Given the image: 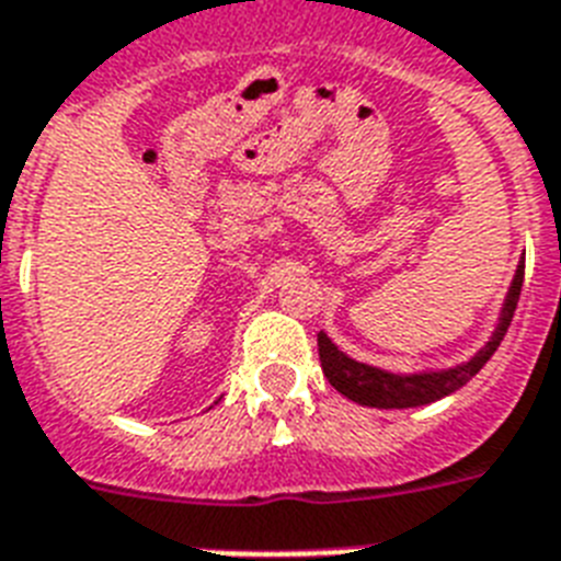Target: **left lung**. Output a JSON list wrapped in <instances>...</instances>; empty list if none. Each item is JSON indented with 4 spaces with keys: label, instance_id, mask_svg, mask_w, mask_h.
Masks as SVG:
<instances>
[{
    "label": "left lung",
    "instance_id": "left-lung-1",
    "mask_svg": "<svg viewBox=\"0 0 561 561\" xmlns=\"http://www.w3.org/2000/svg\"><path fill=\"white\" fill-rule=\"evenodd\" d=\"M522 284L524 263L518 266V272H515L507 304H504V312H501V324L499 330H495V335H492V342L486 344L472 362H466V365L443 370V374L393 376L379 370V367L353 362V358L344 356L324 333H318V358H321V370H324L330 385H333L342 397L367 408H414L428 405V402L434 400H443V397H449V393H455L458 388H463V385L490 362L492 353L499 351L501 339L507 335V327L515 316V304H518V295H522Z\"/></svg>",
    "mask_w": 561,
    "mask_h": 561
}]
</instances>
